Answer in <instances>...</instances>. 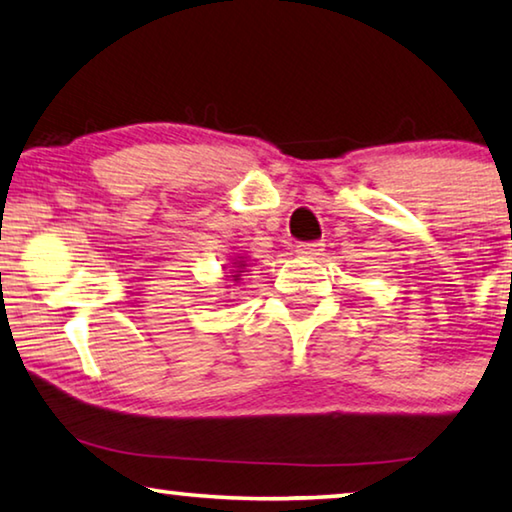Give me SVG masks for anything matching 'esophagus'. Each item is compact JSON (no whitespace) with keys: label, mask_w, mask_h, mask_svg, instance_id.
<instances>
[{"label":"esophagus","mask_w":512,"mask_h":512,"mask_svg":"<svg viewBox=\"0 0 512 512\" xmlns=\"http://www.w3.org/2000/svg\"><path fill=\"white\" fill-rule=\"evenodd\" d=\"M322 250H324V243H317V241L299 243V246H296V255H301V257H317L319 253H322Z\"/></svg>","instance_id":"34e87169"}]
</instances>
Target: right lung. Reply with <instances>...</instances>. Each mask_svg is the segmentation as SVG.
Returning a JSON list of instances; mask_svg holds the SVG:
<instances>
[{
	"label": "right lung",
	"instance_id": "right-lung-1",
	"mask_svg": "<svg viewBox=\"0 0 512 512\" xmlns=\"http://www.w3.org/2000/svg\"><path fill=\"white\" fill-rule=\"evenodd\" d=\"M248 262V259L246 257H236V259H232V269H230V273H232V280L234 282H239L241 280V276H243V269H246V264Z\"/></svg>",
	"mask_w": 512,
	"mask_h": 512
}]
</instances>
